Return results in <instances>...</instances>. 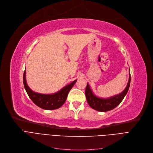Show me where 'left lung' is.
Listing matches in <instances>:
<instances>
[{
	"instance_id": "8db88e82",
	"label": "left lung",
	"mask_w": 153,
	"mask_h": 153,
	"mask_svg": "<svg viewBox=\"0 0 153 153\" xmlns=\"http://www.w3.org/2000/svg\"><path fill=\"white\" fill-rule=\"evenodd\" d=\"M130 72V71H129ZM130 84V73H129V80L125 90L120 94L109 98L103 99L95 96L87 83L85 88V96L89 106L92 109L101 112H106L115 108L122 101V100L128 92Z\"/></svg>"
}]
</instances>
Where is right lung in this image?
<instances>
[{
	"label": "right lung",
	"mask_w": 153,
	"mask_h": 153,
	"mask_svg": "<svg viewBox=\"0 0 153 153\" xmlns=\"http://www.w3.org/2000/svg\"><path fill=\"white\" fill-rule=\"evenodd\" d=\"M76 80L68 84L58 92L52 94H39L31 91L26 80V69L23 74V84L29 97L37 106L47 110H53L61 107L67 99L68 94L75 85Z\"/></svg>",
	"instance_id": "1"
}]
</instances>
